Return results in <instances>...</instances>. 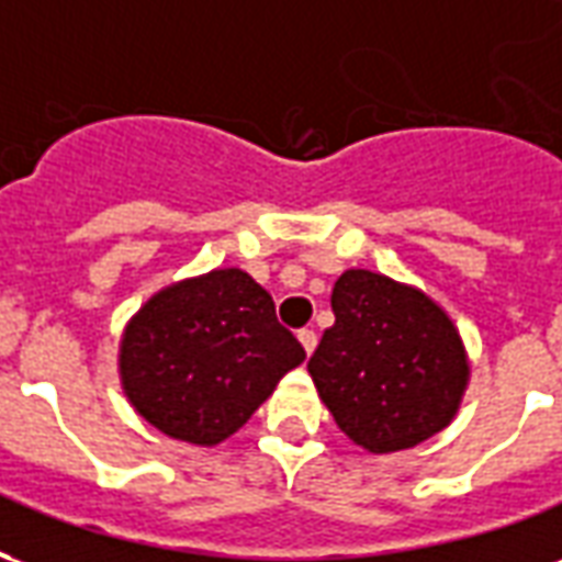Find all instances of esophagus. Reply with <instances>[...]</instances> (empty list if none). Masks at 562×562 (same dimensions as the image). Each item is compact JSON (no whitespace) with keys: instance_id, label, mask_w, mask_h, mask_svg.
Returning <instances> with one entry per match:
<instances>
[{"instance_id":"34e87169","label":"esophagus","mask_w":562,"mask_h":562,"mask_svg":"<svg viewBox=\"0 0 562 562\" xmlns=\"http://www.w3.org/2000/svg\"><path fill=\"white\" fill-rule=\"evenodd\" d=\"M297 340H301V346H304V352L306 355H313V349H316V342H318V337H316V330H301V334H297Z\"/></svg>"}]
</instances>
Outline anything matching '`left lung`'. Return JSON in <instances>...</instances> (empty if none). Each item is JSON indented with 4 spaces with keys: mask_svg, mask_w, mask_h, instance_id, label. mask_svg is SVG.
Segmentation results:
<instances>
[{
    "mask_svg": "<svg viewBox=\"0 0 562 562\" xmlns=\"http://www.w3.org/2000/svg\"><path fill=\"white\" fill-rule=\"evenodd\" d=\"M330 310L334 325L306 370L355 446L391 454L451 424L470 382V358L434 297L352 268L334 282Z\"/></svg>",
    "mask_w": 562,
    "mask_h": 562,
    "instance_id": "8db88e82",
    "label": "left lung"
}]
</instances>
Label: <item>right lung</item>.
<instances>
[{
    "label": "right lung",
    "instance_id": "1",
    "mask_svg": "<svg viewBox=\"0 0 562 562\" xmlns=\"http://www.w3.org/2000/svg\"><path fill=\"white\" fill-rule=\"evenodd\" d=\"M306 358L246 270L220 268L165 285L120 342L128 403L159 434L220 446Z\"/></svg>",
    "mask_w": 562,
    "mask_h": 562
}]
</instances>
